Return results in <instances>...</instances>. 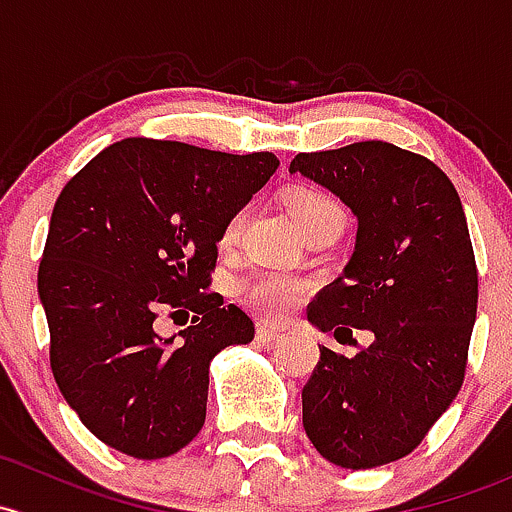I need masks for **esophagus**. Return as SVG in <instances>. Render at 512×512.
Wrapping results in <instances>:
<instances>
[{
	"label": "esophagus",
	"instance_id": "esophagus-1",
	"mask_svg": "<svg viewBox=\"0 0 512 512\" xmlns=\"http://www.w3.org/2000/svg\"><path fill=\"white\" fill-rule=\"evenodd\" d=\"M255 338L262 343V346H270V343L277 341V338H282V333H279L277 328H272V326H267V324H257Z\"/></svg>",
	"mask_w": 512,
	"mask_h": 512
}]
</instances>
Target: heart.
<instances>
[{"label":"heart","instance_id":"heart-1","mask_svg":"<svg viewBox=\"0 0 512 512\" xmlns=\"http://www.w3.org/2000/svg\"><path fill=\"white\" fill-rule=\"evenodd\" d=\"M287 211L297 223L301 233H311L319 225L331 223V220H343V211L326 191L314 186H294L289 188L287 196ZM242 211L230 215V220L223 228V242H233L238 238L242 228ZM306 287L299 279L287 277L279 272H255L240 282L238 294L242 304L252 311V314L262 316L267 321H282L292 314L294 309L304 301Z\"/></svg>","mask_w":512,"mask_h":512}]
</instances>
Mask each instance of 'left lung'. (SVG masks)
Listing matches in <instances>:
<instances>
[{
    "label": "left lung",
    "instance_id": "left-lung-1",
    "mask_svg": "<svg viewBox=\"0 0 512 512\" xmlns=\"http://www.w3.org/2000/svg\"><path fill=\"white\" fill-rule=\"evenodd\" d=\"M289 174L336 193L355 218V250L306 319L373 343L353 358L319 346L301 390L306 437L343 469H375L417 449L459 395L476 321L478 272L449 176L387 142L297 154Z\"/></svg>",
    "mask_w": 512,
    "mask_h": 512
}]
</instances>
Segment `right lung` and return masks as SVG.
Segmentation results:
<instances>
[{
	"mask_svg": "<svg viewBox=\"0 0 512 512\" xmlns=\"http://www.w3.org/2000/svg\"><path fill=\"white\" fill-rule=\"evenodd\" d=\"M272 152L225 154L132 137L110 144L53 206L39 265L51 370L80 422L134 459H164L206 422L208 368L255 324L206 292L218 240L277 171ZM169 310L192 326L161 337Z\"/></svg>",
	"mask_w": 512,
	"mask_h": 512,
	"instance_id": "1",
	"label": "right lung"
}]
</instances>
